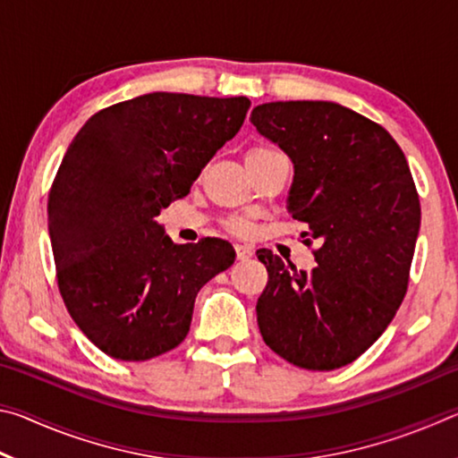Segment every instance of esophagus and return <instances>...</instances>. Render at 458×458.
I'll list each match as a JSON object with an SVG mask.
<instances>
[{
    "label": "esophagus",
    "instance_id": "obj_1",
    "mask_svg": "<svg viewBox=\"0 0 458 458\" xmlns=\"http://www.w3.org/2000/svg\"><path fill=\"white\" fill-rule=\"evenodd\" d=\"M234 250H236L238 260H248L252 257V246H248V244H236Z\"/></svg>",
    "mask_w": 458,
    "mask_h": 458
}]
</instances>
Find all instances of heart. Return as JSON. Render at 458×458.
<instances>
[{
    "instance_id": "heart-1",
    "label": "heart",
    "mask_w": 458,
    "mask_h": 458,
    "mask_svg": "<svg viewBox=\"0 0 458 458\" xmlns=\"http://www.w3.org/2000/svg\"><path fill=\"white\" fill-rule=\"evenodd\" d=\"M275 153H278V151L270 149V147H252V149L246 153L244 161L262 159V157H268V155H275ZM228 228L232 232H236V234H246L248 228H250V224H248V220H244V218H234V220L228 222Z\"/></svg>"
}]
</instances>
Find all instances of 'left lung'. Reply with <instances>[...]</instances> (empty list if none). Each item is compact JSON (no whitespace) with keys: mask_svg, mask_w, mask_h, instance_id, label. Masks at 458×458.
<instances>
[{"mask_svg":"<svg viewBox=\"0 0 458 458\" xmlns=\"http://www.w3.org/2000/svg\"><path fill=\"white\" fill-rule=\"evenodd\" d=\"M252 125L294 167L286 210L319 242L311 273L267 248L257 303L260 335L293 366H347L382 335L408 289L420 201L404 153L363 114L329 100H276Z\"/></svg>","mask_w":458,"mask_h":458,"instance_id":"8db88e82","label":"left lung"}]
</instances>
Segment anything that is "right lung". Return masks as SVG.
<instances>
[{"label":"right lung","instance_id":"1","mask_svg":"<svg viewBox=\"0 0 458 458\" xmlns=\"http://www.w3.org/2000/svg\"><path fill=\"white\" fill-rule=\"evenodd\" d=\"M246 97L149 92L103 108L68 145L48 196L58 289L100 352L145 361L190 331L201 286L234 262L226 240L174 244L159 212L242 127Z\"/></svg>","mask_w":458,"mask_h":458}]
</instances>
